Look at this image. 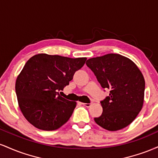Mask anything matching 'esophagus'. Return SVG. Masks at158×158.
<instances>
[{
	"label": "esophagus",
	"mask_w": 158,
	"mask_h": 158,
	"mask_svg": "<svg viewBox=\"0 0 158 158\" xmlns=\"http://www.w3.org/2000/svg\"><path fill=\"white\" fill-rule=\"evenodd\" d=\"M81 105H82V106H85V107H90V106H91L92 105V103H81Z\"/></svg>",
	"instance_id": "esophagus-1"
}]
</instances>
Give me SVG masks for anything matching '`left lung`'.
<instances>
[{
  "instance_id": "8db88e82",
  "label": "left lung",
  "mask_w": 158,
  "mask_h": 158,
  "mask_svg": "<svg viewBox=\"0 0 158 158\" xmlns=\"http://www.w3.org/2000/svg\"><path fill=\"white\" fill-rule=\"evenodd\" d=\"M103 88L110 94L101 101L102 114L94 118L99 126L108 131L126 128L135 120L144 101L145 80L131 59L109 53L86 61Z\"/></svg>"
}]
</instances>
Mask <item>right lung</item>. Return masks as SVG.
<instances>
[{
    "mask_svg": "<svg viewBox=\"0 0 158 158\" xmlns=\"http://www.w3.org/2000/svg\"><path fill=\"white\" fill-rule=\"evenodd\" d=\"M87 58L64 57L41 53L30 58L17 77L19 106L29 123L39 129L53 131L73 114L77 102L59 95Z\"/></svg>",
    "mask_w": 158,
    "mask_h": 158,
    "instance_id": "obj_1",
    "label": "right lung"
}]
</instances>
